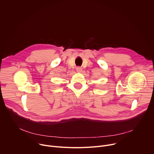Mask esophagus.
<instances>
[{"label":"esophagus","mask_w":154,"mask_h":154,"mask_svg":"<svg viewBox=\"0 0 154 154\" xmlns=\"http://www.w3.org/2000/svg\"><path fill=\"white\" fill-rule=\"evenodd\" d=\"M76 71L77 72H81L82 71V68H80V67H77V68H76Z\"/></svg>","instance_id":"34e87169"}]
</instances>
